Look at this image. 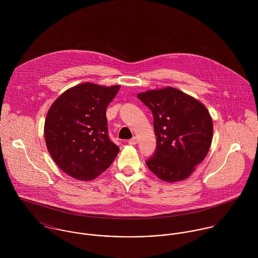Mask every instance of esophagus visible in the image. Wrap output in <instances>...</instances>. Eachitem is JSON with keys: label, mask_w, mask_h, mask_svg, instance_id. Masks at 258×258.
Masks as SVG:
<instances>
[{"label": "esophagus", "mask_w": 258, "mask_h": 258, "mask_svg": "<svg viewBox=\"0 0 258 258\" xmlns=\"http://www.w3.org/2000/svg\"><path fill=\"white\" fill-rule=\"evenodd\" d=\"M137 142H138V140H137V138H136V137H133L132 139L128 140V143H129L130 145H136V144H137Z\"/></svg>", "instance_id": "esophagus-1"}]
</instances>
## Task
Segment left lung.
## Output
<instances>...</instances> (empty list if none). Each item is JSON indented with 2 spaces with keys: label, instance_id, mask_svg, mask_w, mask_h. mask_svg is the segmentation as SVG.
<instances>
[{
  "label": "left lung",
  "instance_id": "obj_1",
  "mask_svg": "<svg viewBox=\"0 0 258 258\" xmlns=\"http://www.w3.org/2000/svg\"><path fill=\"white\" fill-rule=\"evenodd\" d=\"M137 97L154 117L157 148L146 162L149 170L165 182L185 180L211 147L214 124L210 112L198 99L170 86Z\"/></svg>",
  "mask_w": 258,
  "mask_h": 258
}]
</instances>
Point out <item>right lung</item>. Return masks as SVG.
I'll return each instance as SVG.
<instances>
[{
  "label": "right lung",
  "mask_w": 258,
  "mask_h": 258,
  "mask_svg": "<svg viewBox=\"0 0 258 258\" xmlns=\"http://www.w3.org/2000/svg\"><path fill=\"white\" fill-rule=\"evenodd\" d=\"M120 85L84 82L64 91L44 121V140L55 164L69 176L91 181L115 160L119 147L108 137L106 109Z\"/></svg>",
  "instance_id": "1"
}]
</instances>
